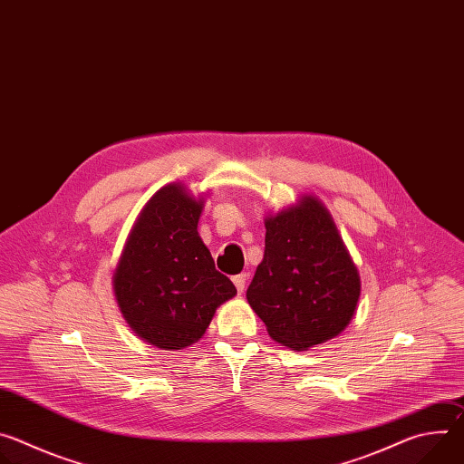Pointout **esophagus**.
<instances>
[{
  "instance_id": "esophagus-1",
  "label": "esophagus",
  "mask_w": 464,
  "mask_h": 464,
  "mask_svg": "<svg viewBox=\"0 0 464 464\" xmlns=\"http://www.w3.org/2000/svg\"><path fill=\"white\" fill-rule=\"evenodd\" d=\"M246 281H247V276H246V274H238V276H235V277H233V283H235V286H237L238 294H242V292H244V288H246Z\"/></svg>"
}]
</instances>
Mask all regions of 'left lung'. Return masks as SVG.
Here are the masks:
<instances>
[{"label":"left lung","instance_id":"left-lung-1","mask_svg":"<svg viewBox=\"0 0 464 464\" xmlns=\"http://www.w3.org/2000/svg\"><path fill=\"white\" fill-rule=\"evenodd\" d=\"M264 226V258L246 292L249 306L292 351L333 340L360 299V276L333 217L308 194Z\"/></svg>","mask_w":464,"mask_h":464}]
</instances>
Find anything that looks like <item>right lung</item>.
<instances>
[{
	"instance_id": "add662e5",
	"label": "right lung",
	"mask_w": 464,
	"mask_h": 464,
	"mask_svg": "<svg viewBox=\"0 0 464 464\" xmlns=\"http://www.w3.org/2000/svg\"><path fill=\"white\" fill-rule=\"evenodd\" d=\"M202 198L179 183L161 187L131 227L113 274L122 317L147 343L179 351L200 340L235 285L215 268L198 235Z\"/></svg>"
}]
</instances>
